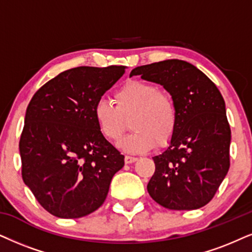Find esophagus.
<instances>
[{
	"label": "esophagus",
	"instance_id": "1",
	"mask_svg": "<svg viewBox=\"0 0 252 252\" xmlns=\"http://www.w3.org/2000/svg\"><path fill=\"white\" fill-rule=\"evenodd\" d=\"M136 160H137V158L131 157V156H126V157H124V161H126V164H132V163H135Z\"/></svg>",
	"mask_w": 252,
	"mask_h": 252
}]
</instances>
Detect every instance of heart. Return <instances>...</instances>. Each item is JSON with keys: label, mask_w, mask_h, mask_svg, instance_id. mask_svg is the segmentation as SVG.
Instances as JSON below:
<instances>
[{"label": "heart", "mask_w": 252, "mask_h": 252, "mask_svg": "<svg viewBox=\"0 0 252 252\" xmlns=\"http://www.w3.org/2000/svg\"><path fill=\"white\" fill-rule=\"evenodd\" d=\"M115 106L106 100L97 101L94 120L103 138L117 143L128 129L133 131L120 146L131 154H143L165 148L178 128V109L173 97L158 86L141 80H129L114 94Z\"/></svg>", "instance_id": "heart-1"}]
</instances>
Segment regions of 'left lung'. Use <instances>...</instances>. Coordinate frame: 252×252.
<instances>
[{"instance_id":"8db88e82","label":"left lung","mask_w":252,"mask_h":252,"mask_svg":"<svg viewBox=\"0 0 252 252\" xmlns=\"http://www.w3.org/2000/svg\"><path fill=\"white\" fill-rule=\"evenodd\" d=\"M131 75L163 86L179 119L170 146L154 157L150 196L173 211L201 208L214 197L230 166L231 131L223 97L205 73L184 60L138 66Z\"/></svg>"}]
</instances>
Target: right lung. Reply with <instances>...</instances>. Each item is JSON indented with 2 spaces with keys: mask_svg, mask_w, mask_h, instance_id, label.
Masks as SVG:
<instances>
[{
  "mask_svg": "<svg viewBox=\"0 0 252 252\" xmlns=\"http://www.w3.org/2000/svg\"><path fill=\"white\" fill-rule=\"evenodd\" d=\"M126 66H80L41 86L20 139L22 178L50 214L79 219L103 205L124 156L98 131L94 107Z\"/></svg>",
  "mask_w": 252,
  "mask_h": 252,
  "instance_id": "add662e5",
  "label": "right lung"
}]
</instances>
